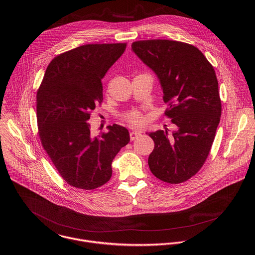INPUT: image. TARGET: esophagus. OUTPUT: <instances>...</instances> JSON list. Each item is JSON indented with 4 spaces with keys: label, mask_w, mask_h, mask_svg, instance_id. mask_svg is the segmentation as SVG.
I'll use <instances>...</instances> for the list:
<instances>
[{
    "label": "esophagus",
    "mask_w": 255,
    "mask_h": 255,
    "mask_svg": "<svg viewBox=\"0 0 255 255\" xmlns=\"http://www.w3.org/2000/svg\"><path fill=\"white\" fill-rule=\"evenodd\" d=\"M141 135L140 132H137V131H131L130 132V140L131 141H134L135 139H137V137H139Z\"/></svg>",
    "instance_id": "1"
}]
</instances>
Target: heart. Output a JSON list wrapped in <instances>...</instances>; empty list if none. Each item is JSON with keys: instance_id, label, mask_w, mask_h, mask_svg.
I'll list each match as a JSON object with an SVG mask.
<instances>
[{"instance_id": "b5f03b06", "label": "heart", "mask_w": 255, "mask_h": 255, "mask_svg": "<svg viewBox=\"0 0 255 255\" xmlns=\"http://www.w3.org/2000/svg\"><path fill=\"white\" fill-rule=\"evenodd\" d=\"M124 119L127 121L131 126H142L144 124V117L143 115L137 110H131L124 114Z\"/></svg>"}]
</instances>
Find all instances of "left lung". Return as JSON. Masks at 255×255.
<instances>
[{
	"label": "left lung",
	"instance_id": "obj_1",
	"mask_svg": "<svg viewBox=\"0 0 255 255\" xmlns=\"http://www.w3.org/2000/svg\"><path fill=\"white\" fill-rule=\"evenodd\" d=\"M132 50L157 76L168 105L164 114L177 127L171 137L166 130L148 133L154 142L149 167L164 182H184L203 166L220 123L215 70L197 47L180 41H135Z\"/></svg>",
	"mask_w": 255,
	"mask_h": 255
}]
</instances>
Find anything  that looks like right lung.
Returning <instances> with one entry per match:
<instances>
[{
  "label": "right lung",
  "instance_id": "1",
  "mask_svg": "<svg viewBox=\"0 0 255 255\" xmlns=\"http://www.w3.org/2000/svg\"><path fill=\"white\" fill-rule=\"evenodd\" d=\"M126 43L86 44L56 56L36 96L38 135L43 149L71 186L93 190L112 175L111 163L130 141L128 130L107 126L94 137L91 111L102 103V79L120 58Z\"/></svg>",
  "mask_w": 255,
  "mask_h": 255
}]
</instances>
